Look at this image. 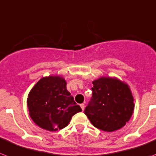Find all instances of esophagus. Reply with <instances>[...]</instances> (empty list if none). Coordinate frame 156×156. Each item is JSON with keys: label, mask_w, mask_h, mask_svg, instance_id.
Returning a JSON list of instances; mask_svg holds the SVG:
<instances>
[{"label": "esophagus", "mask_w": 156, "mask_h": 156, "mask_svg": "<svg viewBox=\"0 0 156 156\" xmlns=\"http://www.w3.org/2000/svg\"><path fill=\"white\" fill-rule=\"evenodd\" d=\"M80 107H81V108H82V111H83L84 109H85V104H80Z\"/></svg>", "instance_id": "esophagus-1"}]
</instances>
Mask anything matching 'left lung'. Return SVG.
I'll use <instances>...</instances> for the list:
<instances>
[{
  "instance_id": "obj_1",
  "label": "left lung",
  "mask_w": 156,
  "mask_h": 156,
  "mask_svg": "<svg viewBox=\"0 0 156 156\" xmlns=\"http://www.w3.org/2000/svg\"><path fill=\"white\" fill-rule=\"evenodd\" d=\"M93 84V99L85 110L88 119L105 132L122 128L134 110V98L128 84L115 77L105 76Z\"/></svg>"
}]
</instances>
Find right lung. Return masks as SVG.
I'll return each mask as SVG.
<instances>
[{
  "mask_svg": "<svg viewBox=\"0 0 156 156\" xmlns=\"http://www.w3.org/2000/svg\"><path fill=\"white\" fill-rule=\"evenodd\" d=\"M27 108L36 125L48 131L65 128L73 115L82 112L67 89V82L61 75L43 77L28 94Z\"/></svg>",
  "mask_w": 156,
  "mask_h": 156,
  "instance_id": "1",
  "label": "right lung"
}]
</instances>
